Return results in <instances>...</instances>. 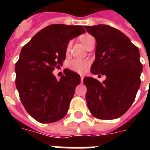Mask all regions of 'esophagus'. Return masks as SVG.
Returning <instances> with one entry per match:
<instances>
[{
	"label": "esophagus",
	"mask_w": 150,
	"mask_h": 150,
	"mask_svg": "<svg viewBox=\"0 0 150 150\" xmlns=\"http://www.w3.org/2000/svg\"><path fill=\"white\" fill-rule=\"evenodd\" d=\"M80 78H81V81L82 82V80H83V78H84V77H83L82 75H81V76H80Z\"/></svg>",
	"instance_id": "1"
}]
</instances>
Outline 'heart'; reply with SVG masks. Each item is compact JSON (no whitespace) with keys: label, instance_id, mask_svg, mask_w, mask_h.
<instances>
[{"label":"heart","instance_id":"heart-1","mask_svg":"<svg viewBox=\"0 0 150 150\" xmlns=\"http://www.w3.org/2000/svg\"><path fill=\"white\" fill-rule=\"evenodd\" d=\"M93 39H94L93 36H92L91 35H89V34H86L80 37V40L84 44V46H86ZM68 49H69V46L67 47V51L68 50ZM88 66H89V61L82 60V59H73L69 61L68 64V67L70 70L73 71L75 72L79 73V74H83L86 72Z\"/></svg>","mask_w":150,"mask_h":150}]
</instances>
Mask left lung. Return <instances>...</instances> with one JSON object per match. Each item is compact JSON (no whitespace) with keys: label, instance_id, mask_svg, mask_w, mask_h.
Wrapping results in <instances>:
<instances>
[{"label":"left lung","instance_id":"left-lung-1","mask_svg":"<svg viewBox=\"0 0 150 150\" xmlns=\"http://www.w3.org/2000/svg\"><path fill=\"white\" fill-rule=\"evenodd\" d=\"M85 29L96 40L91 72L107 77L103 82L93 78L83 79L88 108L98 119L120 117L130 108L139 89L142 71L139 50L128 36L110 25H97Z\"/></svg>","mask_w":150,"mask_h":150}]
</instances>
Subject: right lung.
Masks as SVG:
<instances>
[{
  "instance_id": "obj_1",
  "label": "right lung",
  "mask_w": 150,
  "mask_h": 150,
  "mask_svg": "<svg viewBox=\"0 0 150 150\" xmlns=\"http://www.w3.org/2000/svg\"><path fill=\"white\" fill-rule=\"evenodd\" d=\"M84 33L81 25H50L22 47L15 64V85L22 105L36 121L53 123L67 114L81 79L67 71L58 81L52 72L63 64L69 40Z\"/></svg>"
}]
</instances>
